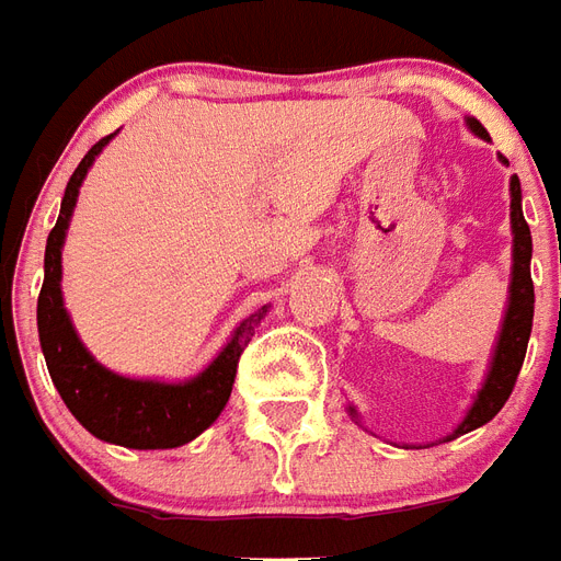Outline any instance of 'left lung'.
<instances>
[{"label": "left lung", "mask_w": 561, "mask_h": 561, "mask_svg": "<svg viewBox=\"0 0 561 561\" xmlns=\"http://www.w3.org/2000/svg\"><path fill=\"white\" fill-rule=\"evenodd\" d=\"M467 126L473 129L476 136L491 141L485 133V126L479 124L476 117H467ZM503 162H508L505 156H500ZM508 195H512V233H515V245H512V284H508V307H505L503 328L496 336L494 357H491V369H488L485 385L476 393L473 405L467 411L453 435H446L444 440H456L458 435H467L479 425H485L488 420H494L500 414V408L508 402V396L515 390V381L520 376V366L526 357V343L533 334V313H536V289H533V275H529V260H533V236H529V225H526L524 209H520V180L512 176L508 183ZM348 414H355V408L348 405Z\"/></svg>", "instance_id": "obj_1"}]
</instances>
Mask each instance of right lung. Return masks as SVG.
I'll list each match as a JSON object with an SVG mask.
<instances>
[{
    "label": "right lung",
    "mask_w": 561,
    "mask_h": 561,
    "mask_svg": "<svg viewBox=\"0 0 561 561\" xmlns=\"http://www.w3.org/2000/svg\"><path fill=\"white\" fill-rule=\"evenodd\" d=\"M112 138L115 136L100 138L88 150L65 188L61 213L46 239L44 286L37 296V334H41V348H44L53 385L65 399V405L70 408V414L85 425L91 435L105 444L129 446V449H174V446L195 440L225 411L230 390H233L239 355L245 352L248 340L254 336V325L268 313V307H260L245 322H239L230 343L218 352L216 360L206 366L201 376L180 381V385L126 378L96 364L65 310L61 248H65L76 197H79V185Z\"/></svg>",
    "instance_id": "obj_1"
}]
</instances>
